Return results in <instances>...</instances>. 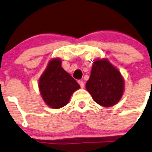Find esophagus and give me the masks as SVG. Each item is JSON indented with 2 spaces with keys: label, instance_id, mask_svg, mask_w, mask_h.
<instances>
[{
  "label": "esophagus",
  "instance_id": "34e87169",
  "mask_svg": "<svg viewBox=\"0 0 152 152\" xmlns=\"http://www.w3.org/2000/svg\"><path fill=\"white\" fill-rule=\"evenodd\" d=\"M78 83L80 84V87H81V88H83V87H84V82L83 81V80H79V81H78Z\"/></svg>",
  "mask_w": 152,
  "mask_h": 152
}]
</instances>
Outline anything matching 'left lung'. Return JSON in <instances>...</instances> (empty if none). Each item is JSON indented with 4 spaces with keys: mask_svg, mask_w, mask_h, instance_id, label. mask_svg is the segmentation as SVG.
<instances>
[{
    "mask_svg": "<svg viewBox=\"0 0 152 152\" xmlns=\"http://www.w3.org/2000/svg\"><path fill=\"white\" fill-rule=\"evenodd\" d=\"M124 85V79L118 69L107 59H97L93 62L86 88L96 103L111 107L122 98Z\"/></svg>",
    "mask_w": 152,
    "mask_h": 152,
    "instance_id": "1",
    "label": "left lung"
}]
</instances>
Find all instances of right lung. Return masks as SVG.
<instances>
[{"instance_id": "1", "label": "right lung", "mask_w": 152, "mask_h": 152, "mask_svg": "<svg viewBox=\"0 0 152 152\" xmlns=\"http://www.w3.org/2000/svg\"><path fill=\"white\" fill-rule=\"evenodd\" d=\"M60 58H53L39 80V89L45 103L52 109H60L69 102L72 94L80 88L66 72Z\"/></svg>"}]
</instances>
